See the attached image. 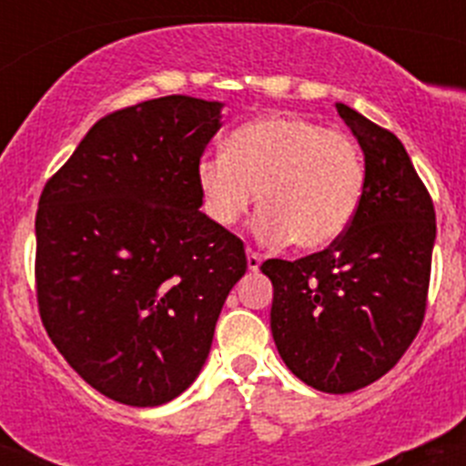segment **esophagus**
<instances>
[{"mask_svg":"<svg viewBox=\"0 0 466 466\" xmlns=\"http://www.w3.org/2000/svg\"><path fill=\"white\" fill-rule=\"evenodd\" d=\"M258 266H261V257L254 249H247V268L258 270Z\"/></svg>","mask_w":466,"mask_h":466,"instance_id":"obj_1","label":"esophagus"}]
</instances>
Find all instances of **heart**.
<instances>
[{"label": "heart", "mask_w": 466, "mask_h": 466, "mask_svg": "<svg viewBox=\"0 0 466 466\" xmlns=\"http://www.w3.org/2000/svg\"><path fill=\"white\" fill-rule=\"evenodd\" d=\"M196 177L214 224H238L257 191L258 240H291L300 252L339 240L366 187L364 156L355 139L299 114H268L236 127L224 154L200 158Z\"/></svg>", "instance_id": "obj_1"}]
</instances>
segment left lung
Wrapping results in <instances>:
<instances>
[{"instance_id":"1","label":"left lung","mask_w":466,"mask_h":466,"mask_svg":"<svg viewBox=\"0 0 466 466\" xmlns=\"http://www.w3.org/2000/svg\"><path fill=\"white\" fill-rule=\"evenodd\" d=\"M336 109L364 151L355 219L322 252L268 258L261 273L284 364L319 392L348 394L385 376L422 327L436 214L397 135L343 102Z\"/></svg>"}]
</instances>
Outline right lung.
<instances>
[{
  "label": "right lung",
  "instance_id": "1",
  "mask_svg": "<svg viewBox=\"0 0 466 466\" xmlns=\"http://www.w3.org/2000/svg\"><path fill=\"white\" fill-rule=\"evenodd\" d=\"M221 102L167 95L95 123L41 191L36 303L53 345L127 406L198 378L245 245L200 212L198 163Z\"/></svg>",
  "mask_w": 466,
  "mask_h": 466
}]
</instances>
